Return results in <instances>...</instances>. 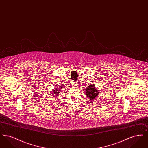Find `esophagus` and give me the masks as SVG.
Wrapping results in <instances>:
<instances>
[{
  "label": "esophagus",
  "mask_w": 148,
  "mask_h": 148,
  "mask_svg": "<svg viewBox=\"0 0 148 148\" xmlns=\"http://www.w3.org/2000/svg\"><path fill=\"white\" fill-rule=\"evenodd\" d=\"M76 83H77V82H76Z\"/></svg>",
  "instance_id": "1"
}]
</instances>
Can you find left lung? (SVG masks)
<instances>
[{
  "instance_id": "1",
  "label": "left lung",
  "mask_w": 148,
  "mask_h": 148,
  "mask_svg": "<svg viewBox=\"0 0 148 148\" xmlns=\"http://www.w3.org/2000/svg\"><path fill=\"white\" fill-rule=\"evenodd\" d=\"M86 95L88 98L90 99V100H93L94 99L97 98L99 95V91L95 88V87L92 85L89 86L86 89Z\"/></svg>"
}]
</instances>
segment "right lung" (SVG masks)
I'll return each mask as SVG.
<instances>
[{
    "instance_id": "1",
    "label": "right lung",
    "mask_w": 148,
    "mask_h": 148,
    "mask_svg": "<svg viewBox=\"0 0 148 148\" xmlns=\"http://www.w3.org/2000/svg\"><path fill=\"white\" fill-rule=\"evenodd\" d=\"M63 87H62V86H59V88H57V89L56 90H54V94H55V95H56V96H58L59 95V94L60 93H61V92H60V91H61V90L60 89H62V88ZM53 94V93H52Z\"/></svg>"
}]
</instances>
